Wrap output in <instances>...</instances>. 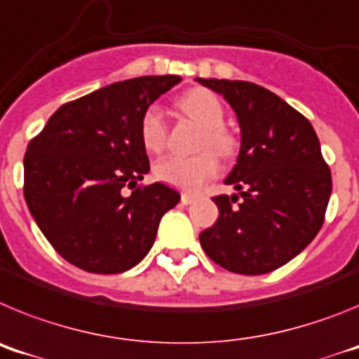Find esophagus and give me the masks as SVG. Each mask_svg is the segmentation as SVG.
I'll list each match as a JSON object with an SVG mask.
<instances>
[{"instance_id": "obj_1", "label": "esophagus", "mask_w": 359, "mask_h": 359, "mask_svg": "<svg viewBox=\"0 0 359 359\" xmlns=\"http://www.w3.org/2000/svg\"><path fill=\"white\" fill-rule=\"evenodd\" d=\"M198 199V196L196 194H190V192H183L182 194V203L183 205H192V203Z\"/></svg>"}]
</instances>
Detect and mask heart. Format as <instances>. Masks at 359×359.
Returning <instances> with one entry per match:
<instances>
[{
	"label": "heart",
	"mask_w": 359,
	"mask_h": 359,
	"mask_svg": "<svg viewBox=\"0 0 359 359\" xmlns=\"http://www.w3.org/2000/svg\"><path fill=\"white\" fill-rule=\"evenodd\" d=\"M183 113L205 128L203 147H212L221 156H230L236 151V138L223 128L224 109L219 98L207 90H190L180 98ZM140 136L149 152H160L167 142V123L158 106L145 109L140 122ZM219 160L212 151H203L194 156H163L154 165L158 180L183 190H198L203 183L215 176Z\"/></svg>",
	"instance_id": "b5f03b06"
}]
</instances>
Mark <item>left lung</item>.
<instances>
[{
	"mask_svg": "<svg viewBox=\"0 0 359 359\" xmlns=\"http://www.w3.org/2000/svg\"><path fill=\"white\" fill-rule=\"evenodd\" d=\"M196 82L230 104L241 129L237 163L224 177L237 194L215 196L219 217L199 243L228 271L269 273L294 259L323 224L332 182L318 136L306 116L262 86Z\"/></svg>",
	"mask_w": 359,
	"mask_h": 359,
	"instance_id": "left-lung-1",
	"label": "left lung"
}]
</instances>
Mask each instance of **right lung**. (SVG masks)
Instances as JSON below:
<instances>
[{
    "label": "right lung",
    "instance_id": "right-lung-1",
    "mask_svg": "<svg viewBox=\"0 0 359 359\" xmlns=\"http://www.w3.org/2000/svg\"><path fill=\"white\" fill-rule=\"evenodd\" d=\"M182 81L138 77L104 86L50 116L25 154V199L53 248L91 273H122L144 259L180 194L163 183L135 189L149 172L142 115Z\"/></svg>",
    "mask_w": 359,
    "mask_h": 359
}]
</instances>
